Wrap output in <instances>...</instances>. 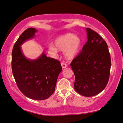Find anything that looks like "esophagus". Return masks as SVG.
<instances>
[{
  "mask_svg": "<svg viewBox=\"0 0 123 123\" xmlns=\"http://www.w3.org/2000/svg\"><path fill=\"white\" fill-rule=\"evenodd\" d=\"M61 66L62 67V68H65L67 67V65L63 62H62L61 63Z\"/></svg>",
  "mask_w": 123,
  "mask_h": 123,
  "instance_id": "obj_1",
  "label": "esophagus"
}]
</instances>
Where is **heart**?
<instances>
[{
	"instance_id": "heart-1",
	"label": "heart",
	"mask_w": 123,
	"mask_h": 123,
	"mask_svg": "<svg viewBox=\"0 0 123 123\" xmlns=\"http://www.w3.org/2000/svg\"><path fill=\"white\" fill-rule=\"evenodd\" d=\"M55 46L49 45L50 54L56 55L58 50L64 51V55L68 60H72L77 55L81 46V39L78 35L72 33H66L57 37L54 41Z\"/></svg>"
}]
</instances>
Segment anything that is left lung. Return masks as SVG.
Instances as JSON below:
<instances>
[{"label": "left lung", "mask_w": 123, "mask_h": 123, "mask_svg": "<svg viewBox=\"0 0 123 123\" xmlns=\"http://www.w3.org/2000/svg\"><path fill=\"white\" fill-rule=\"evenodd\" d=\"M87 41L71 63L75 76V91L92 97L105 88L108 82L111 60L106 42L98 33L86 28Z\"/></svg>", "instance_id": "8db88e82"}]
</instances>
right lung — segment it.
<instances>
[{
    "mask_svg": "<svg viewBox=\"0 0 123 123\" xmlns=\"http://www.w3.org/2000/svg\"><path fill=\"white\" fill-rule=\"evenodd\" d=\"M36 32V29L31 27L20 36L12 51V67L20 91L29 98L41 100L54 93L62 67L60 61L47 57L44 51L35 60L29 59L24 55L21 46L34 38Z\"/></svg>",
    "mask_w": 123,
    "mask_h": 123,
    "instance_id": "obj_1",
    "label": "right lung"
}]
</instances>
